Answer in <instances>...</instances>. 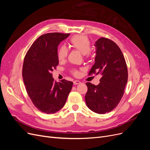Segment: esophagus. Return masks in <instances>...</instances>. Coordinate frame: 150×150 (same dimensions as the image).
<instances>
[{
	"mask_svg": "<svg viewBox=\"0 0 150 150\" xmlns=\"http://www.w3.org/2000/svg\"><path fill=\"white\" fill-rule=\"evenodd\" d=\"M73 83H74V85H77V84H80L81 83V81H74V82H73Z\"/></svg>",
	"mask_w": 150,
	"mask_h": 150,
	"instance_id": "34e87169",
	"label": "esophagus"
}]
</instances>
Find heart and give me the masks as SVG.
<instances>
[{
    "instance_id": "1",
    "label": "heart",
    "mask_w": 150,
    "mask_h": 150,
    "mask_svg": "<svg viewBox=\"0 0 150 150\" xmlns=\"http://www.w3.org/2000/svg\"><path fill=\"white\" fill-rule=\"evenodd\" d=\"M69 45L72 48L78 50V51L83 54H84L85 56H88L91 49V43L89 39L84 35H77L72 37L70 39ZM67 49L65 46H62L59 48L57 53L59 61H64L67 56ZM73 73L75 76H78L79 74V72L77 71H74Z\"/></svg>"
}]
</instances>
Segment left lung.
I'll return each instance as SVG.
<instances>
[{
    "instance_id": "left-lung-1",
    "label": "left lung",
    "mask_w": 150,
    "mask_h": 150,
    "mask_svg": "<svg viewBox=\"0 0 150 150\" xmlns=\"http://www.w3.org/2000/svg\"><path fill=\"white\" fill-rule=\"evenodd\" d=\"M96 56L89 74H100L98 85L86 83L88 92L85 96L91 110L105 114L117 106L123 96L128 82V69L123 54L117 45L110 39L101 38L95 42Z\"/></svg>"
}]
</instances>
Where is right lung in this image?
Segmentation results:
<instances>
[{"mask_svg": "<svg viewBox=\"0 0 150 150\" xmlns=\"http://www.w3.org/2000/svg\"><path fill=\"white\" fill-rule=\"evenodd\" d=\"M69 35L54 33L40 35L24 58L22 77L26 91L34 106L46 114H54L63 108L73 85L66 79L57 83L52 74L59 64V44Z\"/></svg>", "mask_w": 150, "mask_h": 150, "instance_id": "obj_1", "label": "right lung"}]
</instances>
